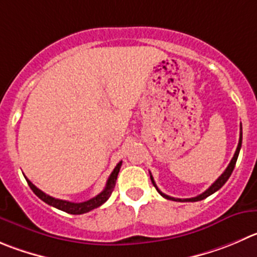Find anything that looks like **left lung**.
Instances as JSON below:
<instances>
[{
    "instance_id": "obj_1",
    "label": "left lung",
    "mask_w": 257,
    "mask_h": 257,
    "mask_svg": "<svg viewBox=\"0 0 257 257\" xmlns=\"http://www.w3.org/2000/svg\"><path fill=\"white\" fill-rule=\"evenodd\" d=\"M240 130H241V131H240V140H238V145H237V149H236V151H234V155H233V158H232L231 163L228 164V167L226 168V170H224V172L222 173V175H221V177H219L218 179H217L216 182H214L213 184H212L211 187H209L208 189L206 190V192H203V193H202V194L197 195V197H193V198H185V199H180V198H174V197H170V195L164 194V193H163V192H160V190H159V188L156 187L155 182H154V178H153V175H151V173H150V179H151V183H153V184H154V187L156 188V190H158V192L160 193V194L163 195L164 198H167V199H170V200H175V202H198V200H202V199H204V198L209 197V195H211V194H213V193H216L217 190H218V189H221V188L223 187V185H224V183H226L227 180H228V178L231 177L232 172H233V169H234V165H236L237 158H238V154H240L241 144H242V126H241V128H240Z\"/></svg>"
}]
</instances>
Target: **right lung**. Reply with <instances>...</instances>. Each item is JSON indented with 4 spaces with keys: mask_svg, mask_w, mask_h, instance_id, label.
<instances>
[{
    "mask_svg": "<svg viewBox=\"0 0 257 257\" xmlns=\"http://www.w3.org/2000/svg\"><path fill=\"white\" fill-rule=\"evenodd\" d=\"M121 165H122V161H119V163L116 165V168L113 169V172H112L111 175H109L104 189L102 190L98 195H96V197L92 198V199L89 200H85V202H80V203H74V202H69V200L57 199V198L50 197V195L45 194L43 190L36 188L29 179H26V182H28L29 187L31 188V190H33V192L35 193V194L38 195L43 202H45L46 204H49V206L55 207V208L60 209V211H64L70 214H83L92 211V209L97 208V207L102 206V204H103L109 197H111L112 192H113L114 189V185H116L117 175H118L119 169H121Z\"/></svg>",
    "mask_w": 257,
    "mask_h": 257,
    "instance_id": "1",
    "label": "right lung"
}]
</instances>
